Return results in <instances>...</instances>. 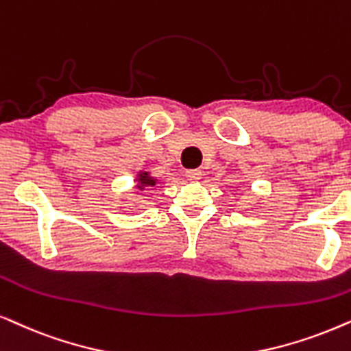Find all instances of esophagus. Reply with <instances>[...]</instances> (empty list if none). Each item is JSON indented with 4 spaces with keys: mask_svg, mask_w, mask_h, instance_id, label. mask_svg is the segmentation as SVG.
Segmentation results:
<instances>
[{
    "mask_svg": "<svg viewBox=\"0 0 351 351\" xmlns=\"http://www.w3.org/2000/svg\"><path fill=\"white\" fill-rule=\"evenodd\" d=\"M185 177L189 180H199L202 179V171L199 169H189V171H185Z\"/></svg>",
    "mask_w": 351,
    "mask_h": 351,
    "instance_id": "obj_1",
    "label": "esophagus"
}]
</instances>
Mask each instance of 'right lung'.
<instances>
[{
    "mask_svg": "<svg viewBox=\"0 0 351 351\" xmlns=\"http://www.w3.org/2000/svg\"><path fill=\"white\" fill-rule=\"evenodd\" d=\"M156 182L158 180L154 179V177L149 176V172H140V174L136 176V189H153V186L156 185Z\"/></svg>",
    "mask_w": 351,
    "mask_h": 351,
    "instance_id": "right-lung-1",
    "label": "right lung"
}]
</instances>
